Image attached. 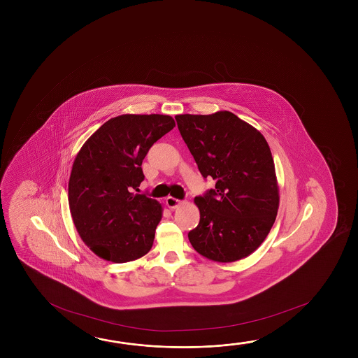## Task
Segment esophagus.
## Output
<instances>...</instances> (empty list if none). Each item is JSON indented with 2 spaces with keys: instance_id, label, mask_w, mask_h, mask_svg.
<instances>
[{
  "instance_id": "esophagus-1",
  "label": "esophagus",
  "mask_w": 358,
  "mask_h": 358,
  "mask_svg": "<svg viewBox=\"0 0 358 358\" xmlns=\"http://www.w3.org/2000/svg\"><path fill=\"white\" fill-rule=\"evenodd\" d=\"M181 205V201L180 199H175V197H167L166 199V206L171 208V210H175L178 206Z\"/></svg>"
}]
</instances>
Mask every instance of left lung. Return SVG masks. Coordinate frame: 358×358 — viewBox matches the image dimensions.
<instances>
[{
	"mask_svg": "<svg viewBox=\"0 0 358 358\" xmlns=\"http://www.w3.org/2000/svg\"><path fill=\"white\" fill-rule=\"evenodd\" d=\"M201 175L216 185L194 199L199 223L188 240L203 257L235 262L262 245L275 223L280 192L264 135L232 112L177 115Z\"/></svg>",
	"mask_w": 358,
	"mask_h": 358,
	"instance_id": "obj_1",
	"label": "left lung"
}]
</instances>
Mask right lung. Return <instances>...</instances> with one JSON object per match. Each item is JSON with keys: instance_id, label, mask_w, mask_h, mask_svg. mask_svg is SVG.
I'll list each match as a JSON object with an SVG mask.
<instances>
[{"instance_id": "right-lung-1", "label": "right lung", "mask_w": 358, "mask_h": 358, "mask_svg": "<svg viewBox=\"0 0 358 358\" xmlns=\"http://www.w3.org/2000/svg\"><path fill=\"white\" fill-rule=\"evenodd\" d=\"M176 126L167 115H121L83 143L69 181L71 216L81 240L99 257L124 264L151 250L162 206L135 194L148 150Z\"/></svg>"}]
</instances>
